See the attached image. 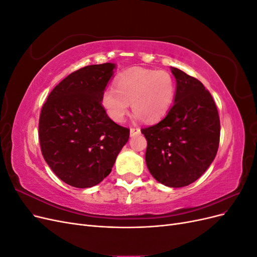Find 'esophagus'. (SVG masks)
Segmentation results:
<instances>
[{"label": "esophagus", "instance_id": "1", "mask_svg": "<svg viewBox=\"0 0 257 257\" xmlns=\"http://www.w3.org/2000/svg\"><path fill=\"white\" fill-rule=\"evenodd\" d=\"M138 134H141V128H138V127H132V128L130 130V135H131V137L136 136V135H138Z\"/></svg>", "mask_w": 257, "mask_h": 257}]
</instances>
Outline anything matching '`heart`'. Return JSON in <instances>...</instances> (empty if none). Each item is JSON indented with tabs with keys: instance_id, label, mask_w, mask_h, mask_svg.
I'll return each mask as SVG.
<instances>
[{
	"instance_id": "heart-1",
	"label": "heart",
	"mask_w": 257,
	"mask_h": 257,
	"mask_svg": "<svg viewBox=\"0 0 257 257\" xmlns=\"http://www.w3.org/2000/svg\"><path fill=\"white\" fill-rule=\"evenodd\" d=\"M176 84L172 75L164 71L132 68L116 79V88L108 85L102 93V106L114 122H122L131 105L134 116L157 121L164 116L173 105Z\"/></svg>"
}]
</instances>
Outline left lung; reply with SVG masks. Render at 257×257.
<instances>
[{"mask_svg":"<svg viewBox=\"0 0 257 257\" xmlns=\"http://www.w3.org/2000/svg\"><path fill=\"white\" fill-rule=\"evenodd\" d=\"M176 78L174 105L166 116L142 130L147 139L146 164L155 180L169 188L186 186L213 162L220 142V118L204 84L181 69Z\"/></svg>","mask_w":257,"mask_h":257,"instance_id":"obj_1","label":"left lung"}]
</instances>
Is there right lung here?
<instances>
[{
  "label": "right lung",
  "mask_w": 257,
  "mask_h": 257,
  "mask_svg": "<svg viewBox=\"0 0 257 257\" xmlns=\"http://www.w3.org/2000/svg\"><path fill=\"white\" fill-rule=\"evenodd\" d=\"M114 63L89 65L68 75L42 108L38 135L43 157L62 181L87 189L110 174L130 130L114 123L100 102Z\"/></svg>",
  "instance_id": "right-lung-1"
}]
</instances>
